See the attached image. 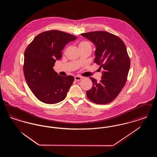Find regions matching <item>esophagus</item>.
<instances>
[{
    "label": "esophagus",
    "mask_w": 157,
    "mask_h": 157,
    "mask_svg": "<svg viewBox=\"0 0 157 157\" xmlns=\"http://www.w3.org/2000/svg\"><path fill=\"white\" fill-rule=\"evenodd\" d=\"M82 79V77L81 76H75V80L76 81H81Z\"/></svg>",
    "instance_id": "1"
}]
</instances>
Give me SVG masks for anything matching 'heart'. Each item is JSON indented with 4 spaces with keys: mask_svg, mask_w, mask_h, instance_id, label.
Instances as JSON below:
<instances>
[{
    "mask_svg": "<svg viewBox=\"0 0 157 157\" xmlns=\"http://www.w3.org/2000/svg\"><path fill=\"white\" fill-rule=\"evenodd\" d=\"M86 46H91L90 42H86V41H82L79 43V48H85Z\"/></svg>",
    "mask_w": 157,
    "mask_h": 157,
    "instance_id": "b5f03b06",
    "label": "heart"
}]
</instances>
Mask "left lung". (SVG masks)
<instances>
[{
    "instance_id": "obj_1",
    "label": "left lung",
    "mask_w": 157,
    "mask_h": 157,
    "mask_svg": "<svg viewBox=\"0 0 157 157\" xmlns=\"http://www.w3.org/2000/svg\"><path fill=\"white\" fill-rule=\"evenodd\" d=\"M81 35L95 45L94 62L104 69L100 82L90 77L93 85L86 91V96L97 104H108L117 97L127 82L131 63L127 48L120 37L105 31Z\"/></svg>"
}]
</instances>
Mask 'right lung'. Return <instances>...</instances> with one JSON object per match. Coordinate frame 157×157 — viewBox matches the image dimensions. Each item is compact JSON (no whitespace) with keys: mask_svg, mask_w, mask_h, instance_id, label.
Listing matches in <instances>:
<instances>
[{"mask_svg":"<svg viewBox=\"0 0 157 157\" xmlns=\"http://www.w3.org/2000/svg\"><path fill=\"white\" fill-rule=\"evenodd\" d=\"M74 35L58 30L39 33L26 48L24 53L23 73L35 96L41 102L54 104L63 101L74 81L71 75H58L53 67L62 57V51Z\"/></svg>","mask_w":157,"mask_h":157,"instance_id":"1","label":"right lung"}]
</instances>
